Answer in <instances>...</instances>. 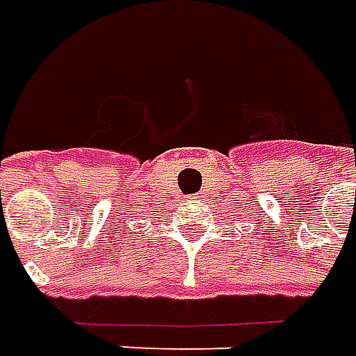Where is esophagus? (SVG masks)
<instances>
[{"label":"esophagus","mask_w":356,"mask_h":356,"mask_svg":"<svg viewBox=\"0 0 356 356\" xmlns=\"http://www.w3.org/2000/svg\"><path fill=\"white\" fill-rule=\"evenodd\" d=\"M188 204H195V195H190V197H188Z\"/></svg>","instance_id":"1"}]
</instances>
